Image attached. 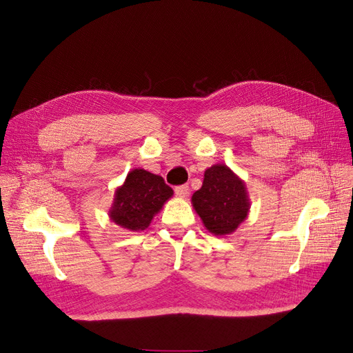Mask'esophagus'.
Wrapping results in <instances>:
<instances>
[{"label": "esophagus", "mask_w": 353, "mask_h": 353, "mask_svg": "<svg viewBox=\"0 0 353 353\" xmlns=\"http://www.w3.org/2000/svg\"><path fill=\"white\" fill-rule=\"evenodd\" d=\"M188 194V185H178L175 187V196L179 199H184Z\"/></svg>", "instance_id": "1"}]
</instances>
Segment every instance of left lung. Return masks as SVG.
I'll list each match as a JSON object with an SVG mask.
<instances>
[{"label":"left lung","instance_id":"obj_1","mask_svg":"<svg viewBox=\"0 0 353 353\" xmlns=\"http://www.w3.org/2000/svg\"><path fill=\"white\" fill-rule=\"evenodd\" d=\"M193 208L209 232L227 236L248 218L250 201L243 181L227 165L205 170L203 185L191 197Z\"/></svg>","mask_w":353,"mask_h":353}]
</instances>
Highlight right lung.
Here are the masks:
<instances>
[{"instance_id":"1","label":"right lung","mask_w":353,"mask_h":353,"mask_svg":"<svg viewBox=\"0 0 353 353\" xmlns=\"http://www.w3.org/2000/svg\"><path fill=\"white\" fill-rule=\"evenodd\" d=\"M172 196L174 190L165 184L162 176L145 169H134L116 188L109 216L125 230L144 231Z\"/></svg>"}]
</instances>
